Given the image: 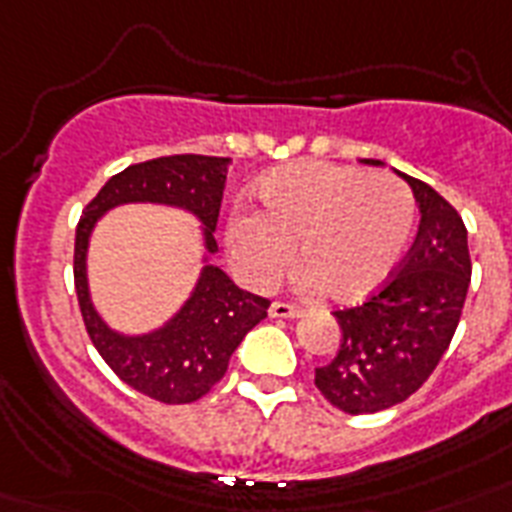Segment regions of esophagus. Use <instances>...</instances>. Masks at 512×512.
<instances>
[{"label":"esophagus","mask_w":512,"mask_h":512,"mask_svg":"<svg viewBox=\"0 0 512 512\" xmlns=\"http://www.w3.org/2000/svg\"><path fill=\"white\" fill-rule=\"evenodd\" d=\"M268 313H271L273 319H297V316H300V308H295V305L289 303H273L271 308H268Z\"/></svg>","instance_id":"34e87169"}]
</instances>
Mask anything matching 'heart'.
Instances as JSON below:
<instances>
[{
	"instance_id": "obj_1",
	"label": "heart",
	"mask_w": 512,
	"mask_h": 512,
	"mask_svg": "<svg viewBox=\"0 0 512 512\" xmlns=\"http://www.w3.org/2000/svg\"><path fill=\"white\" fill-rule=\"evenodd\" d=\"M260 212H236L225 228L233 268L249 287L268 289L303 260L297 287L329 289L337 300L372 295L396 271L412 241V191L390 175L358 167L297 162L257 183Z\"/></svg>"
}]
</instances>
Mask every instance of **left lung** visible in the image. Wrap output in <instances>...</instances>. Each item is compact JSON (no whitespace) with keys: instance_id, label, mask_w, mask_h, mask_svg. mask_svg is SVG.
I'll return each instance as SVG.
<instances>
[{"instance_id":"obj_1","label":"left lung","mask_w":512,"mask_h":512,"mask_svg":"<svg viewBox=\"0 0 512 512\" xmlns=\"http://www.w3.org/2000/svg\"><path fill=\"white\" fill-rule=\"evenodd\" d=\"M396 175L409 183L420 209L412 252L377 295L335 311L340 348L316 369L321 396L345 414L382 412L420 390L449 348L468 297L470 252L462 217L428 183L398 170Z\"/></svg>"}]
</instances>
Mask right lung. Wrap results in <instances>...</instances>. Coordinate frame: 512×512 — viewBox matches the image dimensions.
Here are the masks:
<instances>
[{
    "mask_svg": "<svg viewBox=\"0 0 512 512\" xmlns=\"http://www.w3.org/2000/svg\"><path fill=\"white\" fill-rule=\"evenodd\" d=\"M225 156H162L114 175L87 204L76 225L74 281L84 327L111 369L130 388L162 404H191L223 380L233 350L268 316V300L244 292L212 263L215 225L223 201ZM127 203H156L188 211L202 228V271L197 284L162 328L127 336L107 324L89 295L86 255L100 216Z\"/></svg>",
    "mask_w": 512,
    "mask_h": 512,
    "instance_id": "obj_1",
    "label": "right lung"
}]
</instances>
